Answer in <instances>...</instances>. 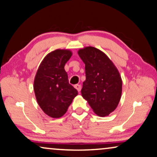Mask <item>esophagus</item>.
I'll use <instances>...</instances> for the list:
<instances>
[{
	"mask_svg": "<svg viewBox=\"0 0 157 157\" xmlns=\"http://www.w3.org/2000/svg\"><path fill=\"white\" fill-rule=\"evenodd\" d=\"M75 88L76 89L78 92H80V90H81V85H78V84L75 85Z\"/></svg>",
	"mask_w": 157,
	"mask_h": 157,
	"instance_id": "obj_1",
	"label": "esophagus"
}]
</instances>
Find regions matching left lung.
Wrapping results in <instances>:
<instances>
[{
    "label": "left lung",
    "instance_id": "left-lung-1",
    "mask_svg": "<svg viewBox=\"0 0 157 157\" xmlns=\"http://www.w3.org/2000/svg\"><path fill=\"white\" fill-rule=\"evenodd\" d=\"M79 56L85 64L86 80L82 96L93 112L107 116L118 106L122 94V79L118 69L106 54L93 47L79 49Z\"/></svg>",
    "mask_w": 157,
    "mask_h": 157
}]
</instances>
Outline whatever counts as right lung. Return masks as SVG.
I'll use <instances>...</instances> for the list:
<instances>
[{
  "mask_svg": "<svg viewBox=\"0 0 157 157\" xmlns=\"http://www.w3.org/2000/svg\"><path fill=\"white\" fill-rule=\"evenodd\" d=\"M69 49H56L47 54L37 70L33 90L37 103L51 118L63 116L77 90L69 83L64 65L72 57Z\"/></svg>",
  "mask_w": 157,
  "mask_h": 157,
  "instance_id": "1",
  "label": "right lung"
}]
</instances>
